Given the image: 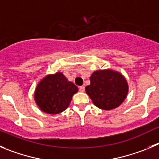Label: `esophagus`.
Instances as JSON below:
<instances>
[{
  "label": "esophagus",
  "mask_w": 159,
  "mask_h": 159,
  "mask_svg": "<svg viewBox=\"0 0 159 159\" xmlns=\"http://www.w3.org/2000/svg\"><path fill=\"white\" fill-rule=\"evenodd\" d=\"M79 91L81 93H84V86H80L79 87Z\"/></svg>",
  "instance_id": "34e87169"
}]
</instances>
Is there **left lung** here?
Returning a JSON list of instances; mask_svg holds the SVG:
<instances>
[{
    "instance_id": "left-lung-1",
    "label": "left lung",
    "mask_w": 159,
    "mask_h": 159,
    "mask_svg": "<svg viewBox=\"0 0 159 159\" xmlns=\"http://www.w3.org/2000/svg\"><path fill=\"white\" fill-rule=\"evenodd\" d=\"M85 92L97 107L111 110L119 106L128 93V84L122 75L111 70L95 71Z\"/></svg>"
}]
</instances>
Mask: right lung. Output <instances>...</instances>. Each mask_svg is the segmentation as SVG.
I'll use <instances>...</instances> for the list:
<instances>
[{
    "mask_svg": "<svg viewBox=\"0 0 159 159\" xmlns=\"http://www.w3.org/2000/svg\"><path fill=\"white\" fill-rule=\"evenodd\" d=\"M78 87L61 73L48 75L37 86L34 98L41 111L47 114H59L69 106Z\"/></svg>",
    "mask_w": 159,
    "mask_h": 159,
    "instance_id": "right-lung-1",
    "label": "right lung"
}]
</instances>
